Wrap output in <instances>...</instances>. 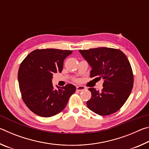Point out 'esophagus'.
I'll use <instances>...</instances> for the list:
<instances>
[{
  "instance_id": "esophagus-1",
  "label": "esophagus",
  "mask_w": 149,
  "mask_h": 149,
  "mask_svg": "<svg viewBox=\"0 0 149 149\" xmlns=\"http://www.w3.org/2000/svg\"><path fill=\"white\" fill-rule=\"evenodd\" d=\"M85 89H86V88L84 86H77L76 87V90L77 91H84Z\"/></svg>"
}]
</instances>
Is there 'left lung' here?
Segmentation results:
<instances>
[{
	"mask_svg": "<svg viewBox=\"0 0 149 149\" xmlns=\"http://www.w3.org/2000/svg\"><path fill=\"white\" fill-rule=\"evenodd\" d=\"M91 67L90 77L102 78V91L89 88L91 98L87 102L89 109L100 116L112 114L128 99L133 86V75L127 56L121 50L99 47L79 50Z\"/></svg>",
	"mask_w": 149,
	"mask_h": 149,
	"instance_id": "left-lung-1",
	"label": "left lung"
}]
</instances>
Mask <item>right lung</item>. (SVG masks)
<instances>
[{"label": "right lung", "instance_id": "1", "mask_svg": "<svg viewBox=\"0 0 149 149\" xmlns=\"http://www.w3.org/2000/svg\"><path fill=\"white\" fill-rule=\"evenodd\" d=\"M72 50L37 49L26 57L19 65L18 83L22 99L30 110L41 117H51L64 109L76 87L72 84L54 89V73L61 72L64 60Z\"/></svg>", "mask_w": 149, "mask_h": 149}]
</instances>
